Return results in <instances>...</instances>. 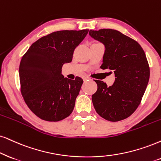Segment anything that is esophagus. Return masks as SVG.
<instances>
[{"mask_svg":"<svg viewBox=\"0 0 161 161\" xmlns=\"http://www.w3.org/2000/svg\"><path fill=\"white\" fill-rule=\"evenodd\" d=\"M90 77L87 76H83V80H84V82H86V81H89L90 80Z\"/></svg>","mask_w":161,"mask_h":161,"instance_id":"1","label":"esophagus"}]
</instances>
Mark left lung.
I'll list each match as a JSON object with an SVG mask.
<instances>
[{"instance_id":"8db88e82","label":"left lung","mask_w":161,"mask_h":161,"mask_svg":"<svg viewBox=\"0 0 161 161\" xmlns=\"http://www.w3.org/2000/svg\"><path fill=\"white\" fill-rule=\"evenodd\" d=\"M89 35L105 46L100 68L115 75L114 83L109 87L95 80L97 91L92 95L93 105L107 120H123L137 108L147 87L150 70L146 54L136 41L117 30H90Z\"/></svg>"}]
</instances>
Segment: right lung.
Returning <instances> with one entry per match:
<instances>
[{"instance_id":"add662e5","label":"right lung","mask_w":161,"mask_h":161,"mask_svg":"<svg viewBox=\"0 0 161 161\" xmlns=\"http://www.w3.org/2000/svg\"><path fill=\"white\" fill-rule=\"evenodd\" d=\"M88 30L53 32L34 42L19 67L21 91L26 104L42 119L57 122L72 113L83 80L64 78L63 64L72 61L75 48Z\"/></svg>"}]
</instances>
